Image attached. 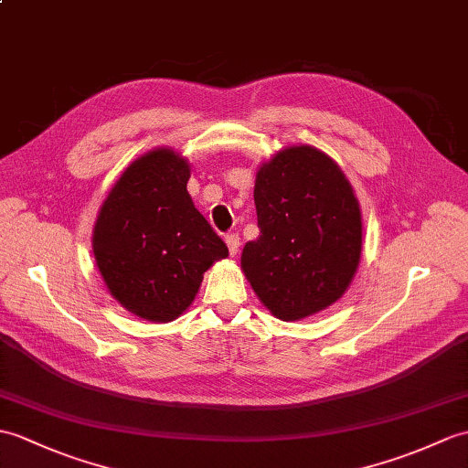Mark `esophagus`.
<instances>
[{
  "mask_svg": "<svg viewBox=\"0 0 468 468\" xmlns=\"http://www.w3.org/2000/svg\"><path fill=\"white\" fill-rule=\"evenodd\" d=\"M225 243H227V247H229V253H231V255H237L239 245H241V241H239V235H237V233L225 235Z\"/></svg>",
  "mask_w": 468,
  "mask_h": 468,
  "instance_id": "obj_1",
  "label": "esophagus"
}]
</instances>
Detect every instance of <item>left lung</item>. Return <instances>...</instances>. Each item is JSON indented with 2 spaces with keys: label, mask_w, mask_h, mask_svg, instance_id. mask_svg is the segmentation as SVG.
Returning <instances> with one entry per match:
<instances>
[{
  "label": "left lung",
  "mask_w": 468,
  "mask_h": 468,
  "mask_svg": "<svg viewBox=\"0 0 468 468\" xmlns=\"http://www.w3.org/2000/svg\"><path fill=\"white\" fill-rule=\"evenodd\" d=\"M261 235L241 267L257 297L281 321L319 313L343 297L361 259V209L339 165L301 145L279 151L255 179Z\"/></svg>",
  "instance_id": "1"
}]
</instances>
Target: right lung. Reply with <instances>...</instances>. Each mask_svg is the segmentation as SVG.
Here are the masks:
<instances>
[{
    "instance_id": "add662e5",
    "label": "right lung",
    "mask_w": 468,
    "mask_h": 468,
    "mask_svg": "<svg viewBox=\"0 0 468 468\" xmlns=\"http://www.w3.org/2000/svg\"><path fill=\"white\" fill-rule=\"evenodd\" d=\"M189 176L176 151H149L123 171L97 217L95 263L112 295L141 319H177L197 295L205 271L229 255L195 209Z\"/></svg>"
}]
</instances>
